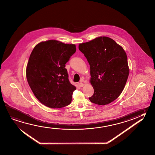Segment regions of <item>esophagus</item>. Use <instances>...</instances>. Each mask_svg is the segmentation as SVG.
<instances>
[{
    "label": "esophagus",
    "instance_id": "obj_1",
    "mask_svg": "<svg viewBox=\"0 0 155 155\" xmlns=\"http://www.w3.org/2000/svg\"><path fill=\"white\" fill-rule=\"evenodd\" d=\"M78 84V86H79V87H83L84 86V84H83L82 83H81V82H79Z\"/></svg>",
    "mask_w": 155,
    "mask_h": 155
}]
</instances>
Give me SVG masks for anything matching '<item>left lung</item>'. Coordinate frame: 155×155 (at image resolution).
<instances>
[{"instance_id":"obj_1","label":"left lung","mask_w":155,"mask_h":155,"mask_svg":"<svg viewBox=\"0 0 155 155\" xmlns=\"http://www.w3.org/2000/svg\"><path fill=\"white\" fill-rule=\"evenodd\" d=\"M90 66V82L94 94L89 99L107 105L118 98L129 74L127 58L120 45L109 37H99L79 45Z\"/></svg>"}]
</instances>
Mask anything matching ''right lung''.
<instances>
[{
  "label": "right lung",
  "mask_w": 155,
  "mask_h": 155,
  "mask_svg": "<svg viewBox=\"0 0 155 155\" xmlns=\"http://www.w3.org/2000/svg\"><path fill=\"white\" fill-rule=\"evenodd\" d=\"M76 49L75 45L49 40L36 45L31 53L26 79L35 96L48 107L59 108L71 104L76 87L69 82L65 67Z\"/></svg>",
  "instance_id": "right-lung-1"
}]
</instances>
